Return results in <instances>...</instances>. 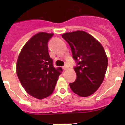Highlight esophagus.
Here are the masks:
<instances>
[{
    "mask_svg": "<svg viewBox=\"0 0 125 125\" xmlns=\"http://www.w3.org/2000/svg\"><path fill=\"white\" fill-rule=\"evenodd\" d=\"M68 68V66L67 65H65V66H63V70H67Z\"/></svg>",
    "mask_w": 125,
    "mask_h": 125,
    "instance_id": "obj_1",
    "label": "esophagus"
}]
</instances>
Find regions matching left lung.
<instances>
[{"label":"left lung","mask_w":125,"mask_h":125,"mask_svg":"<svg viewBox=\"0 0 125 125\" xmlns=\"http://www.w3.org/2000/svg\"><path fill=\"white\" fill-rule=\"evenodd\" d=\"M71 49L76 63L77 78L70 83L71 90L81 97L91 95L101 85L108 66V58L103 46L94 37L83 31L62 35Z\"/></svg>","instance_id":"8db88e82"}]
</instances>
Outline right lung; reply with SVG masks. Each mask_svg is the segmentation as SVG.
Segmentation results:
<instances>
[{"label":"right lung","instance_id":"add662e5","mask_svg":"<svg viewBox=\"0 0 125 125\" xmlns=\"http://www.w3.org/2000/svg\"><path fill=\"white\" fill-rule=\"evenodd\" d=\"M53 34L39 32L23 46L18 57L17 75L22 86L30 95L43 99L54 90L62 68H55L48 53V43Z\"/></svg>","mask_w":125,"mask_h":125}]
</instances>
